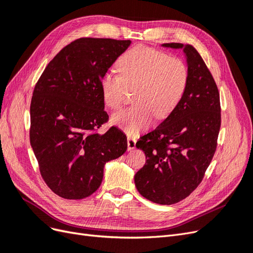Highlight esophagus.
Wrapping results in <instances>:
<instances>
[{"label": "esophagus", "mask_w": 253, "mask_h": 253, "mask_svg": "<svg viewBox=\"0 0 253 253\" xmlns=\"http://www.w3.org/2000/svg\"><path fill=\"white\" fill-rule=\"evenodd\" d=\"M136 148V139H134L133 137L127 136V150L132 151Z\"/></svg>", "instance_id": "1"}]
</instances>
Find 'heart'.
<instances>
[{
    "mask_svg": "<svg viewBox=\"0 0 253 253\" xmlns=\"http://www.w3.org/2000/svg\"><path fill=\"white\" fill-rule=\"evenodd\" d=\"M117 66L119 75L104 73L100 88L104 103L111 110L121 108L126 89L134 90V108L112 117V124L128 135L148 128L154 116L159 119L169 116L188 85L189 70L181 59L143 45L122 53Z\"/></svg>",
    "mask_w": 253,
    "mask_h": 253,
    "instance_id": "1",
    "label": "heart"
}]
</instances>
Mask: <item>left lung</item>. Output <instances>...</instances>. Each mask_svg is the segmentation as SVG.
I'll return each mask as SVG.
<instances>
[{
  "instance_id": "left-lung-1",
  "label": "left lung",
  "mask_w": 253,
  "mask_h": 253,
  "mask_svg": "<svg viewBox=\"0 0 253 253\" xmlns=\"http://www.w3.org/2000/svg\"><path fill=\"white\" fill-rule=\"evenodd\" d=\"M163 46L182 48L189 81L176 109L137 141L136 148L144 152L147 160L134 179L147 200L173 205L193 192L211 163L220 127V103L216 83L192 45Z\"/></svg>"
}]
</instances>
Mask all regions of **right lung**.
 <instances>
[{"label": "right lung", "instance_id": "add662e5", "mask_svg": "<svg viewBox=\"0 0 253 253\" xmlns=\"http://www.w3.org/2000/svg\"><path fill=\"white\" fill-rule=\"evenodd\" d=\"M129 40L80 38L45 67L30 103L29 139L42 178L57 195L81 200L100 187L104 165L127 149L126 136L108 122L100 80Z\"/></svg>", "mask_w": 253, "mask_h": 253}]
</instances>
